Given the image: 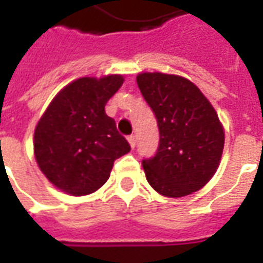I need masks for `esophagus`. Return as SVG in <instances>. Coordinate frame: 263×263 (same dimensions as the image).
<instances>
[{
    "instance_id": "34e87169",
    "label": "esophagus",
    "mask_w": 263,
    "mask_h": 263,
    "mask_svg": "<svg viewBox=\"0 0 263 263\" xmlns=\"http://www.w3.org/2000/svg\"><path fill=\"white\" fill-rule=\"evenodd\" d=\"M128 142L131 145V148H135V143H137V138H135V135H129V137H128Z\"/></svg>"
}]
</instances>
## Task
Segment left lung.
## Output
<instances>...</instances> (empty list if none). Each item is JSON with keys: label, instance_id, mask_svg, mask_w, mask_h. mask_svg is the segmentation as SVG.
<instances>
[{"label": "left lung", "instance_id": "obj_1", "mask_svg": "<svg viewBox=\"0 0 263 263\" xmlns=\"http://www.w3.org/2000/svg\"><path fill=\"white\" fill-rule=\"evenodd\" d=\"M137 83L160 135L156 155L142 160L146 180L165 197L197 192L214 176L224 149V128L214 107L182 76L146 71Z\"/></svg>", "mask_w": 263, "mask_h": 263}]
</instances>
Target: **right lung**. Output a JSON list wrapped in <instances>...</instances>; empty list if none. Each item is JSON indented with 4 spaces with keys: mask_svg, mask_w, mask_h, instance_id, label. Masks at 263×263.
<instances>
[{
    "mask_svg": "<svg viewBox=\"0 0 263 263\" xmlns=\"http://www.w3.org/2000/svg\"><path fill=\"white\" fill-rule=\"evenodd\" d=\"M124 83L121 74L80 77L50 101L35 128L33 154L49 182L66 194L94 193L108 180L115 159L131 151L105 104Z\"/></svg>",
    "mask_w": 263,
    "mask_h": 263,
    "instance_id": "right-lung-1",
    "label": "right lung"
}]
</instances>
